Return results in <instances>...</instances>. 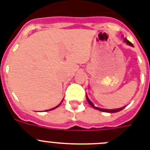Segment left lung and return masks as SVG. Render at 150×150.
I'll list each match as a JSON object with an SVG mask.
<instances>
[{
	"mask_svg": "<svg viewBox=\"0 0 150 150\" xmlns=\"http://www.w3.org/2000/svg\"><path fill=\"white\" fill-rule=\"evenodd\" d=\"M124 42H126L128 44V45H129V46H133V44L131 43V42H129V40H127L126 38L124 39ZM86 98H87V100H88V102L89 103V104H90L91 106L92 107V108H94V109H96V110H100V111H102V112H108V113H116V112H119L121 110H123L124 108H119V109H114V110H108V109H101V108H98V107H95L94 105V104H92V103L91 102V100H89L88 98V96L86 95Z\"/></svg>",
	"mask_w": 150,
	"mask_h": 150,
	"instance_id": "left-lung-1",
	"label": "left lung"
}]
</instances>
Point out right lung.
<instances>
[{"instance_id": "1", "label": "right lung", "mask_w": 150, "mask_h": 150, "mask_svg": "<svg viewBox=\"0 0 150 150\" xmlns=\"http://www.w3.org/2000/svg\"><path fill=\"white\" fill-rule=\"evenodd\" d=\"M61 103H62V102H61ZM60 104H59V105H58V106H56V108H52V109H50V110H54V109H56V108H58V107L59 106ZM46 111H48V110H46Z\"/></svg>"}]
</instances>
